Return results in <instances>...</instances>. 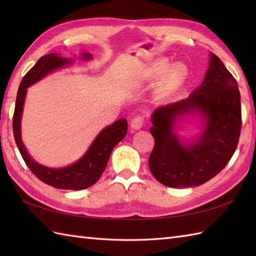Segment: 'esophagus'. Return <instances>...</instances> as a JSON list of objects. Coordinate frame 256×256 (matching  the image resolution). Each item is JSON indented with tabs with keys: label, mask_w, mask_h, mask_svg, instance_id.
Masks as SVG:
<instances>
[{
	"label": "esophagus",
	"mask_w": 256,
	"mask_h": 256,
	"mask_svg": "<svg viewBox=\"0 0 256 256\" xmlns=\"http://www.w3.org/2000/svg\"><path fill=\"white\" fill-rule=\"evenodd\" d=\"M143 123H144V116H140V114H138V116H134L132 118L131 128H134V130H140V128L143 126Z\"/></svg>",
	"instance_id": "34e87169"
}]
</instances>
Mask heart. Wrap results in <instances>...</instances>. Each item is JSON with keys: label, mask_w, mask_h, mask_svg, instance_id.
<instances>
[{"label": "heart", "mask_w": 256, "mask_h": 256, "mask_svg": "<svg viewBox=\"0 0 256 256\" xmlns=\"http://www.w3.org/2000/svg\"><path fill=\"white\" fill-rule=\"evenodd\" d=\"M168 64L167 62H160L158 64L150 69V72L148 74L150 78H157L158 76H160L162 72L167 69ZM188 77V68L184 66L182 64H174L172 67L168 69V72H166L164 79H162V84L158 88V91H157V94H158L160 98H166L170 94H172L174 91L177 90L179 86H180L184 80Z\"/></svg>", "instance_id": "1"}]
</instances>
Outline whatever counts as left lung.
<instances>
[{"label":"left lung","instance_id":"8db88e82","mask_svg":"<svg viewBox=\"0 0 256 256\" xmlns=\"http://www.w3.org/2000/svg\"><path fill=\"white\" fill-rule=\"evenodd\" d=\"M198 112L205 130L192 144H182L173 132L177 116ZM150 133L155 146L148 166L156 180L168 187H194L210 180L234 154L242 126L241 96L234 77L210 52L209 69L198 89L186 99L157 108Z\"/></svg>","mask_w":256,"mask_h":256}]
</instances>
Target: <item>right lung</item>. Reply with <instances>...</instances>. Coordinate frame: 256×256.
<instances>
[{
  "mask_svg": "<svg viewBox=\"0 0 256 256\" xmlns=\"http://www.w3.org/2000/svg\"><path fill=\"white\" fill-rule=\"evenodd\" d=\"M91 58V54H82L84 60H89ZM70 62L72 59L62 58L57 54H50V55L42 56L38 59L35 66L24 76V78L20 81L18 96H16L13 116V133L22 157H23L27 167L38 179L58 189L81 190L89 188L99 180L102 172L106 170L114 146L121 142L126 135V120L120 118L116 122L108 125V128H103L94 140V143L91 144L89 150H86V153L74 164L64 168H50L32 160L30 154L26 152L20 138V118L26 89L55 69L69 64Z\"/></svg>",
  "mask_w": 256,
  "mask_h": 256,
  "instance_id": "right-lung-1",
  "label": "right lung"
}]
</instances>
